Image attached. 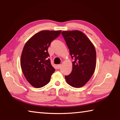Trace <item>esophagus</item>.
Masks as SVG:
<instances>
[{
	"label": "esophagus",
	"instance_id": "esophagus-1",
	"mask_svg": "<svg viewBox=\"0 0 120 120\" xmlns=\"http://www.w3.org/2000/svg\"><path fill=\"white\" fill-rule=\"evenodd\" d=\"M57 67L58 69H60L61 68V64H58L57 65Z\"/></svg>",
	"mask_w": 120,
	"mask_h": 120
}]
</instances>
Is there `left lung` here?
I'll use <instances>...</instances> for the list:
<instances>
[{
  "mask_svg": "<svg viewBox=\"0 0 120 120\" xmlns=\"http://www.w3.org/2000/svg\"><path fill=\"white\" fill-rule=\"evenodd\" d=\"M70 54L74 61L70 75L65 76L67 82L81 87L90 79L96 67V53L94 45L85 34L79 31H62Z\"/></svg>",
  "mask_w": 120,
  "mask_h": 120,
  "instance_id": "obj_1",
  "label": "left lung"
}]
</instances>
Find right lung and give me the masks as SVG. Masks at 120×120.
Returning a JSON list of instances; mask_svg holds the SVG:
<instances>
[{
    "label": "right lung",
    "mask_w": 120,
    "mask_h": 120,
    "mask_svg": "<svg viewBox=\"0 0 120 120\" xmlns=\"http://www.w3.org/2000/svg\"><path fill=\"white\" fill-rule=\"evenodd\" d=\"M61 31H42L34 35L24 46L21 66L24 76L33 87L48 84L55 71L51 64L48 49Z\"/></svg>",
    "instance_id": "right-lung-1"
}]
</instances>
